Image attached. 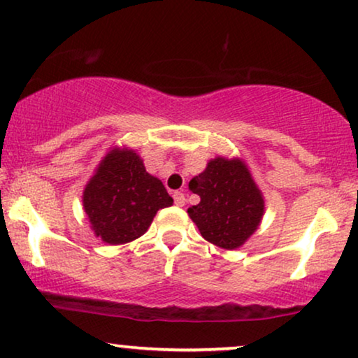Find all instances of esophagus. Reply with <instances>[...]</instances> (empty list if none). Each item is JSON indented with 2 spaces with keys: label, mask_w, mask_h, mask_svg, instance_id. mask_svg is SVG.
<instances>
[{
  "label": "esophagus",
  "mask_w": 358,
  "mask_h": 358,
  "mask_svg": "<svg viewBox=\"0 0 358 358\" xmlns=\"http://www.w3.org/2000/svg\"><path fill=\"white\" fill-rule=\"evenodd\" d=\"M174 203L178 205V207H184L185 205V195L178 190V192H174Z\"/></svg>",
  "instance_id": "1"
}]
</instances>
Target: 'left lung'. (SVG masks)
<instances>
[{
    "label": "left lung",
    "mask_w": 358,
    "mask_h": 358,
    "mask_svg": "<svg viewBox=\"0 0 358 358\" xmlns=\"http://www.w3.org/2000/svg\"><path fill=\"white\" fill-rule=\"evenodd\" d=\"M189 189L200 197L187 210L208 243L228 249L241 248L261 224L264 197L251 171L241 158L217 156L210 159Z\"/></svg>",
    "instance_id": "left-lung-1"
}]
</instances>
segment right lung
<instances>
[{
  "instance_id": "add662e5",
  "label": "right lung",
  "mask_w": 358,
  "mask_h": 358,
  "mask_svg": "<svg viewBox=\"0 0 358 358\" xmlns=\"http://www.w3.org/2000/svg\"><path fill=\"white\" fill-rule=\"evenodd\" d=\"M173 197L163 182L146 173L135 150L112 148L83 190V208L96 238L119 246L143 236L158 210Z\"/></svg>"
}]
</instances>
